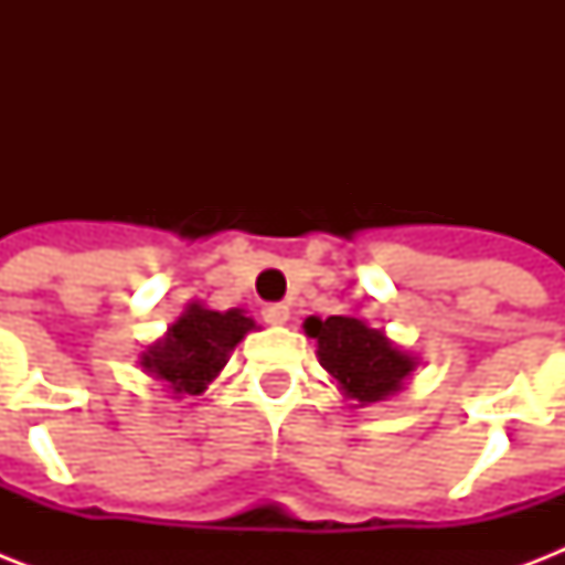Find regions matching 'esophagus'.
Returning a JSON list of instances; mask_svg holds the SVG:
<instances>
[{
	"label": "esophagus",
	"instance_id": "obj_1",
	"mask_svg": "<svg viewBox=\"0 0 565 565\" xmlns=\"http://www.w3.org/2000/svg\"><path fill=\"white\" fill-rule=\"evenodd\" d=\"M264 319L269 322V326H287V319H290V308H287V305H266Z\"/></svg>",
	"mask_w": 565,
	"mask_h": 565
}]
</instances>
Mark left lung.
<instances>
[{"instance_id": "1", "label": "left lung", "mask_w": 565, "mask_h": 565, "mask_svg": "<svg viewBox=\"0 0 565 565\" xmlns=\"http://www.w3.org/2000/svg\"><path fill=\"white\" fill-rule=\"evenodd\" d=\"M305 334L317 340V358L340 393L352 398V407L384 402L402 393L411 375L419 370V358L393 343L384 328H372L354 317H308Z\"/></svg>"}]
</instances>
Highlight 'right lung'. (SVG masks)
Segmentation results:
<instances>
[{
	"instance_id": "add662e5",
	"label": "right lung",
	"mask_w": 565,
	"mask_h": 565,
	"mask_svg": "<svg viewBox=\"0 0 565 565\" xmlns=\"http://www.w3.org/2000/svg\"><path fill=\"white\" fill-rule=\"evenodd\" d=\"M257 322L246 310H211L190 301L161 340L146 345L137 363L154 381H161L170 398L202 395L213 377L228 363L231 352Z\"/></svg>"
}]
</instances>
